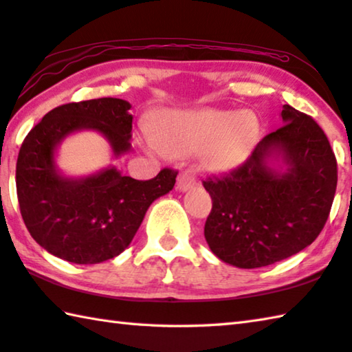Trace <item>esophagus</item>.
Returning <instances> with one entry per match:
<instances>
[{
	"label": "esophagus",
	"instance_id": "1",
	"mask_svg": "<svg viewBox=\"0 0 352 352\" xmlns=\"http://www.w3.org/2000/svg\"><path fill=\"white\" fill-rule=\"evenodd\" d=\"M197 177L190 169H184L183 172H180V175L177 178V189L180 190H188L195 184Z\"/></svg>",
	"mask_w": 352,
	"mask_h": 352
}]
</instances>
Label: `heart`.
Instances as JSON below:
<instances>
[{
    "label": "heart",
    "mask_w": 352,
    "mask_h": 352,
    "mask_svg": "<svg viewBox=\"0 0 352 352\" xmlns=\"http://www.w3.org/2000/svg\"><path fill=\"white\" fill-rule=\"evenodd\" d=\"M258 137V121L251 112L201 109L164 121L157 138L148 140L154 152L163 149L172 155H184L203 149V162L209 169L226 170L241 163Z\"/></svg>",
    "instance_id": "obj_1"
}]
</instances>
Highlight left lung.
Here are the masks:
<instances>
[{"label": "left lung", "instance_id": "8db88e82", "mask_svg": "<svg viewBox=\"0 0 352 352\" xmlns=\"http://www.w3.org/2000/svg\"><path fill=\"white\" fill-rule=\"evenodd\" d=\"M285 124L267 133L237 169L203 182L212 198L204 239L217 257L245 270L285 260L309 246L327 223L337 160L316 120L283 106ZM282 153L278 175L267 158Z\"/></svg>", "mask_w": 352, "mask_h": 352}]
</instances>
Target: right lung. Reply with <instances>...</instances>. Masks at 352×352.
Returning <instances> with one entry per match:
<instances>
[{"instance_id":"add662e5","label":"right lung","mask_w":352,"mask_h":352,"mask_svg":"<svg viewBox=\"0 0 352 352\" xmlns=\"http://www.w3.org/2000/svg\"><path fill=\"white\" fill-rule=\"evenodd\" d=\"M131 104L120 98L67 103L32 127L16 160V195L24 225L55 257L95 265L129 246L152 201L168 194L178 172L164 168L151 180H135L109 168L70 180L55 170L56 144L74 131L94 129L109 140L115 155L131 149Z\"/></svg>"}]
</instances>
